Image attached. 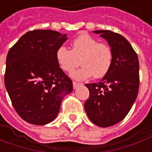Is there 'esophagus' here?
<instances>
[{"label": "esophagus", "mask_w": 152, "mask_h": 152, "mask_svg": "<svg viewBox=\"0 0 152 152\" xmlns=\"http://www.w3.org/2000/svg\"><path fill=\"white\" fill-rule=\"evenodd\" d=\"M73 85H74V88H77L78 87V85H80V83H77V82H73Z\"/></svg>", "instance_id": "1"}]
</instances>
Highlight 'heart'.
I'll return each mask as SVG.
<instances>
[{
	"label": "heart",
	"instance_id": "obj_1",
	"mask_svg": "<svg viewBox=\"0 0 152 152\" xmlns=\"http://www.w3.org/2000/svg\"><path fill=\"white\" fill-rule=\"evenodd\" d=\"M71 50L61 45L56 50V60L64 71L70 73L77 68L79 60L82 67L72 73V77L83 80L94 76L100 78L109 71L113 52L106 44L99 43L89 34H79L71 43Z\"/></svg>",
	"mask_w": 152,
	"mask_h": 152
}]
</instances>
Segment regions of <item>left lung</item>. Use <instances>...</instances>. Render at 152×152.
<instances>
[{
  "instance_id": "obj_1",
  "label": "left lung",
  "mask_w": 152,
  "mask_h": 152,
  "mask_svg": "<svg viewBox=\"0 0 152 152\" xmlns=\"http://www.w3.org/2000/svg\"><path fill=\"white\" fill-rule=\"evenodd\" d=\"M94 33L107 41L113 52V63L100 82L85 84L89 98L84 109L94 124L108 127L121 122L137 99L139 61L132 46L122 35L110 30H94Z\"/></svg>"
}]
</instances>
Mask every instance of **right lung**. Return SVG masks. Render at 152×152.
Instances as JSON below:
<instances>
[{
  "label": "right lung",
  "mask_w": 152,
  "mask_h": 152,
  "mask_svg": "<svg viewBox=\"0 0 152 152\" xmlns=\"http://www.w3.org/2000/svg\"><path fill=\"white\" fill-rule=\"evenodd\" d=\"M67 34L35 30L22 35L6 57L5 86L19 116L34 125H45L57 117L73 83L58 65L56 50Z\"/></svg>",
  "instance_id": "1"
}]
</instances>
